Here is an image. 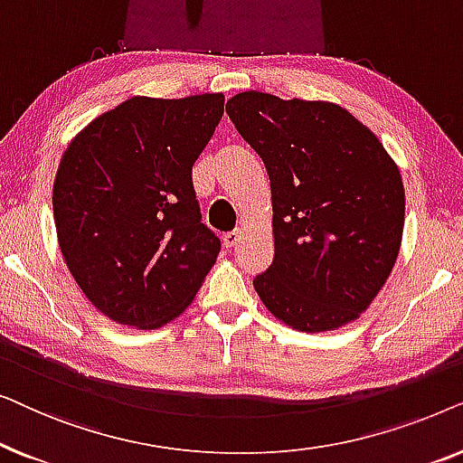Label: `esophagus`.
<instances>
[{
  "instance_id": "obj_1",
  "label": "esophagus",
  "mask_w": 463,
  "mask_h": 463,
  "mask_svg": "<svg viewBox=\"0 0 463 463\" xmlns=\"http://www.w3.org/2000/svg\"><path fill=\"white\" fill-rule=\"evenodd\" d=\"M240 238H242V232H238V230L225 233V236H223L225 249H233V246H236V244L240 242Z\"/></svg>"
}]
</instances>
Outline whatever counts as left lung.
<instances>
[{"instance_id":"1","label":"left lung","mask_w":463,"mask_h":463,"mask_svg":"<svg viewBox=\"0 0 463 463\" xmlns=\"http://www.w3.org/2000/svg\"><path fill=\"white\" fill-rule=\"evenodd\" d=\"M225 111L261 156L274 261L252 280L265 307L301 333L360 318L394 268L404 187L379 138L328 100L240 92Z\"/></svg>"}]
</instances>
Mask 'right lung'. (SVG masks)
<instances>
[{
  "instance_id": "right-lung-1",
  "label": "right lung",
  "mask_w": 463,
  "mask_h": 463,
  "mask_svg": "<svg viewBox=\"0 0 463 463\" xmlns=\"http://www.w3.org/2000/svg\"><path fill=\"white\" fill-rule=\"evenodd\" d=\"M223 94L132 97L71 138L54 176L56 236L71 276L118 325L160 328L192 306L221 240L202 223L192 168Z\"/></svg>"
}]
</instances>
